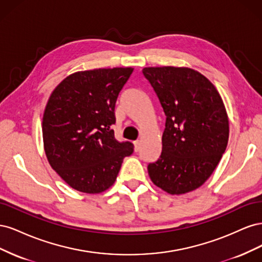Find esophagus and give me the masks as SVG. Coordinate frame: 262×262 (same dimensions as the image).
<instances>
[{"mask_svg": "<svg viewBox=\"0 0 262 262\" xmlns=\"http://www.w3.org/2000/svg\"><path fill=\"white\" fill-rule=\"evenodd\" d=\"M133 144H134V150H139V148H140V142L139 141H134L133 142Z\"/></svg>", "mask_w": 262, "mask_h": 262, "instance_id": "obj_1", "label": "esophagus"}]
</instances>
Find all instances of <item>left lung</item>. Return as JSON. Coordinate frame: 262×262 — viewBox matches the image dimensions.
<instances>
[{
  "label": "left lung",
  "instance_id": "left-lung-1",
  "mask_svg": "<svg viewBox=\"0 0 262 262\" xmlns=\"http://www.w3.org/2000/svg\"><path fill=\"white\" fill-rule=\"evenodd\" d=\"M142 72L166 116L162 154L148 164V176L169 194L193 191L209 179L227 146L229 124L223 99L193 69L150 67Z\"/></svg>",
  "mask_w": 262,
  "mask_h": 262
}]
</instances>
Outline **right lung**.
Here are the masks:
<instances>
[{
  "mask_svg": "<svg viewBox=\"0 0 262 262\" xmlns=\"http://www.w3.org/2000/svg\"><path fill=\"white\" fill-rule=\"evenodd\" d=\"M133 68L80 71L66 77L51 93L42 118L43 148L55 172L73 189L100 193L112 187L131 142H118V95Z\"/></svg>",
  "mask_w": 262,
  "mask_h": 262,
  "instance_id": "right-lung-1",
  "label": "right lung"
}]
</instances>
